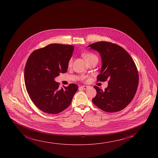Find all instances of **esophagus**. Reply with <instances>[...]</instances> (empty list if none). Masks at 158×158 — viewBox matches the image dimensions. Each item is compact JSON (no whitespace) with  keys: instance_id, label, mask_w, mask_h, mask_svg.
Listing matches in <instances>:
<instances>
[{"instance_id":"1","label":"esophagus","mask_w":158,"mask_h":158,"mask_svg":"<svg viewBox=\"0 0 158 158\" xmlns=\"http://www.w3.org/2000/svg\"><path fill=\"white\" fill-rule=\"evenodd\" d=\"M88 88H89V87L87 86H81L80 87V89H84V90H86Z\"/></svg>"}]
</instances>
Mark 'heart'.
<instances>
[{
	"mask_svg": "<svg viewBox=\"0 0 158 158\" xmlns=\"http://www.w3.org/2000/svg\"><path fill=\"white\" fill-rule=\"evenodd\" d=\"M83 56L84 57V58L85 59V60L87 61L93 58H97V56H95V54H93V53H85L83 55ZM72 62H73V60L72 58H71L69 59V66H71L72 64ZM82 79H86V77L85 76H82Z\"/></svg>",
	"mask_w": 158,
	"mask_h": 158,
	"instance_id": "obj_1",
	"label": "heart"
}]
</instances>
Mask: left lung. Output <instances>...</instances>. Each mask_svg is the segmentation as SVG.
Listing matches in <instances>:
<instances>
[{
    "instance_id": "left-lung-1",
    "label": "left lung",
    "mask_w": 158,
    "mask_h": 158,
    "mask_svg": "<svg viewBox=\"0 0 158 158\" xmlns=\"http://www.w3.org/2000/svg\"><path fill=\"white\" fill-rule=\"evenodd\" d=\"M88 48L97 51L102 58L97 81L108 80L105 91L94 86L97 95L92 102L107 112L123 110L133 99L138 86V72L134 61L124 48L110 42L99 41Z\"/></svg>"
}]
</instances>
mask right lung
<instances>
[{"instance_id": "right-lung-1", "label": "right lung", "mask_w": 158, "mask_h": 158, "mask_svg": "<svg viewBox=\"0 0 158 158\" xmlns=\"http://www.w3.org/2000/svg\"><path fill=\"white\" fill-rule=\"evenodd\" d=\"M74 46L52 44L35 50L26 62L24 81L29 97L44 112L58 114L70 105L78 89L75 84L59 88L54 78L66 73Z\"/></svg>"}]
</instances>
